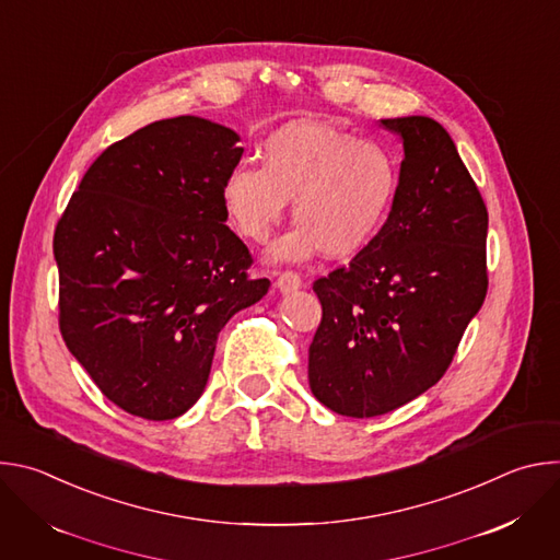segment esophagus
Listing matches in <instances>:
<instances>
[{
	"label": "esophagus",
	"mask_w": 560,
	"mask_h": 560,
	"mask_svg": "<svg viewBox=\"0 0 560 560\" xmlns=\"http://www.w3.org/2000/svg\"><path fill=\"white\" fill-rule=\"evenodd\" d=\"M275 285L279 288V292L288 294V292H294L301 288V277L296 272H279Z\"/></svg>",
	"instance_id": "1"
}]
</instances>
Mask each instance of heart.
Segmentation results:
<instances>
[{"label": "heart", "instance_id": "1", "mask_svg": "<svg viewBox=\"0 0 560 560\" xmlns=\"http://www.w3.org/2000/svg\"><path fill=\"white\" fill-rule=\"evenodd\" d=\"M261 171L234 168L221 188L234 230L248 242L268 244L294 201L299 223L270 250L277 264H301L322 250L348 259L381 232L396 190L392 154L328 124L292 121L272 132L261 150Z\"/></svg>", "mask_w": 560, "mask_h": 560}]
</instances>
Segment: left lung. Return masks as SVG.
Masks as SVG:
<instances>
[{
  "label": "left lung",
  "mask_w": 560,
  "mask_h": 560,
  "mask_svg": "<svg viewBox=\"0 0 560 560\" xmlns=\"http://www.w3.org/2000/svg\"><path fill=\"white\" fill-rule=\"evenodd\" d=\"M378 124L404 143L398 190L372 244L314 281L324 316L307 361L312 394L354 419L439 383L488 292V208L452 137L423 115Z\"/></svg>",
  "instance_id": "obj_1"
}]
</instances>
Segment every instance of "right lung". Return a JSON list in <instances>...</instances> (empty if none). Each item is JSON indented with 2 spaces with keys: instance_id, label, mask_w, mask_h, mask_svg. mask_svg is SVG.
Masks as SVG:
<instances>
[{
  "instance_id": "add662e5",
  "label": "right lung",
  "mask_w": 560,
  "mask_h": 560,
  "mask_svg": "<svg viewBox=\"0 0 560 560\" xmlns=\"http://www.w3.org/2000/svg\"><path fill=\"white\" fill-rule=\"evenodd\" d=\"M186 115L108 145L61 214L59 330L106 398L168 421L203 394L217 337L270 288L228 225L221 188L244 148Z\"/></svg>"
}]
</instances>
